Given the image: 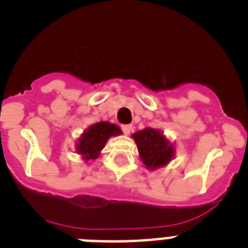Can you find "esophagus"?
I'll use <instances>...</instances> for the list:
<instances>
[{
    "label": "esophagus",
    "instance_id": "esophagus-1",
    "mask_svg": "<svg viewBox=\"0 0 248 248\" xmlns=\"http://www.w3.org/2000/svg\"><path fill=\"white\" fill-rule=\"evenodd\" d=\"M123 131H124V134H130L131 131H133V125H130V124H126V125H123L122 126Z\"/></svg>",
    "mask_w": 248,
    "mask_h": 248
}]
</instances>
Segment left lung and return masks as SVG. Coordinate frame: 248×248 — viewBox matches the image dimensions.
I'll use <instances>...</instances> for the list:
<instances>
[{"label": "left lung", "mask_w": 248, "mask_h": 248, "mask_svg": "<svg viewBox=\"0 0 248 248\" xmlns=\"http://www.w3.org/2000/svg\"><path fill=\"white\" fill-rule=\"evenodd\" d=\"M138 146L140 160L148 170L168 165L175 156V145L159 129L145 128L131 134Z\"/></svg>", "instance_id": "obj_1"}]
</instances>
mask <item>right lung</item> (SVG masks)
<instances>
[{
    "mask_svg": "<svg viewBox=\"0 0 248 248\" xmlns=\"http://www.w3.org/2000/svg\"><path fill=\"white\" fill-rule=\"evenodd\" d=\"M123 134L122 129L109 122H98L83 131L76 144V153L85 163L99 157L108 139Z\"/></svg>",
    "mask_w": 248,
    "mask_h": 248,
    "instance_id": "add662e5",
    "label": "right lung"
}]
</instances>
